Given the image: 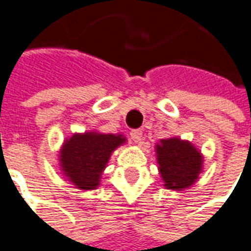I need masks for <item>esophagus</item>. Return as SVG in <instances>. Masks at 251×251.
Returning a JSON list of instances; mask_svg holds the SVG:
<instances>
[{
    "label": "esophagus",
    "instance_id": "obj_1",
    "mask_svg": "<svg viewBox=\"0 0 251 251\" xmlns=\"http://www.w3.org/2000/svg\"><path fill=\"white\" fill-rule=\"evenodd\" d=\"M130 137H132V140H133L136 144H140V142H142V137H143V132L142 130H139V129L132 130V132H130Z\"/></svg>",
    "mask_w": 251,
    "mask_h": 251
}]
</instances>
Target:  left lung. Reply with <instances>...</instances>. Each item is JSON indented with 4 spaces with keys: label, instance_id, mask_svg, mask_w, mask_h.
Here are the masks:
<instances>
[{
    "label": "left lung",
    "instance_id": "obj_1",
    "mask_svg": "<svg viewBox=\"0 0 251 251\" xmlns=\"http://www.w3.org/2000/svg\"><path fill=\"white\" fill-rule=\"evenodd\" d=\"M155 155L164 186L169 190L190 187L203 171V154L179 137L161 139L155 146Z\"/></svg>",
    "mask_w": 251,
    "mask_h": 251
}]
</instances>
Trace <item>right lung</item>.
<instances>
[{"mask_svg":"<svg viewBox=\"0 0 251 251\" xmlns=\"http://www.w3.org/2000/svg\"><path fill=\"white\" fill-rule=\"evenodd\" d=\"M126 143L122 134L100 133L96 130L74 133L66 139L59 151L62 175L79 190H94L111 154Z\"/></svg>","mask_w":251,"mask_h":251,"instance_id":"add662e5","label":"right lung"}]
</instances>
